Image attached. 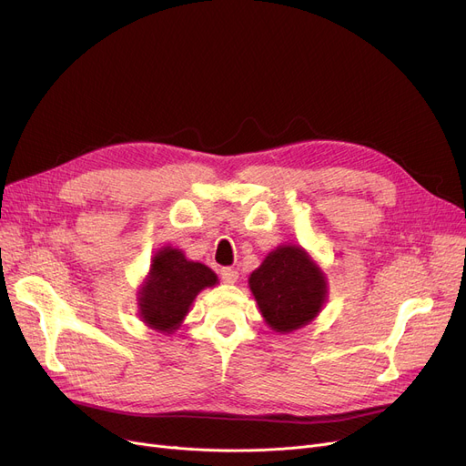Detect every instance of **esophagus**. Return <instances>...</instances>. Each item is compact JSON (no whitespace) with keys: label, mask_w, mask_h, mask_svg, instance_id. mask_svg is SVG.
I'll list each match as a JSON object with an SVG mask.
<instances>
[{"label":"esophagus","mask_w":466,"mask_h":466,"mask_svg":"<svg viewBox=\"0 0 466 466\" xmlns=\"http://www.w3.org/2000/svg\"><path fill=\"white\" fill-rule=\"evenodd\" d=\"M238 278H239V274H238V270H234V268H223V270H220V279H223L225 283H236L238 281Z\"/></svg>","instance_id":"esophagus-1"}]
</instances>
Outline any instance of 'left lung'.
Listing matches in <instances>:
<instances>
[{
	"label": "left lung",
	"instance_id": "left-lung-1",
	"mask_svg": "<svg viewBox=\"0 0 466 466\" xmlns=\"http://www.w3.org/2000/svg\"><path fill=\"white\" fill-rule=\"evenodd\" d=\"M249 289L266 325L276 332L302 329L327 300V279L299 246H279L249 276Z\"/></svg>",
	"mask_w": 466,
	"mask_h": 466
}]
</instances>
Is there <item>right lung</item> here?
I'll list each match as a JSON object with an SVG mask.
<instances>
[{
  "label": "right lung",
  "instance_id": "1",
  "mask_svg": "<svg viewBox=\"0 0 466 466\" xmlns=\"http://www.w3.org/2000/svg\"><path fill=\"white\" fill-rule=\"evenodd\" d=\"M215 283L218 279L211 268L188 260L181 249L162 248L139 289V317L147 327L171 334L181 327L196 295Z\"/></svg>",
  "mask_w": 466,
  "mask_h": 466
}]
</instances>
